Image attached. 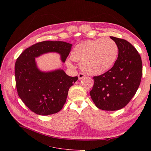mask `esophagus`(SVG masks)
I'll use <instances>...</instances> for the list:
<instances>
[{"instance_id":"34e87169","label":"esophagus","mask_w":151,"mask_h":151,"mask_svg":"<svg viewBox=\"0 0 151 151\" xmlns=\"http://www.w3.org/2000/svg\"><path fill=\"white\" fill-rule=\"evenodd\" d=\"M78 79L80 80H81V79H83L84 76H85V75L83 74V73H79L78 74Z\"/></svg>"}]
</instances>
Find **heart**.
<instances>
[{
	"label": "heart",
	"instance_id": "1",
	"mask_svg": "<svg viewBox=\"0 0 151 151\" xmlns=\"http://www.w3.org/2000/svg\"><path fill=\"white\" fill-rule=\"evenodd\" d=\"M119 48L111 39L99 38L87 40L77 45L71 52V59L66 60V65L74 67L72 60L80 62V67L85 73L99 75L111 68L116 60Z\"/></svg>",
	"mask_w": 151,
	"mask_h": 151
}]
</instances>
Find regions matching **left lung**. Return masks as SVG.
I'll use <instances>...</instances> for the list:
<instances>
[{
    "mask_svg": "<svg viewBox=\"0 0 151 151\" xmlns=\"http://www.w3.org/2000/svg\"><path fill=\"white\" fill-rule=\"evenodd\" d=\"M110 38L117 45V59L107 72L93 77L90 96L98 108L116 111L126 106L137 92L142 67L140 55L131 43L114 37Z\"/></svg>",
    "mask_w": 151,
    "mask_h": 151,
    "instance_id": "left-lung-1",
    "label": "left lung"
}]
</instances>
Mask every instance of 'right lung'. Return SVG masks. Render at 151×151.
Here are the masks:
<instances>
[{"label":"right lung","mask_w":151,"mask_h":151,"mask_svg":"<svg viewBox=\"0 0 151 151\" xmlns=\"http://www.w3.org/2000/svg\"><path fill=\"white\" fill-rule=\"evenodd\" d=\"M72 45L64 42L44 41L24 51L15 63L14 74L18 96L32 111L47 116L56 113L64 105L69 88L78 80V76H69L58 68L42 71L35 58L55 52L65 62Z\"/></svg>","instance_id":"right-lung-1"}]
</instances>
